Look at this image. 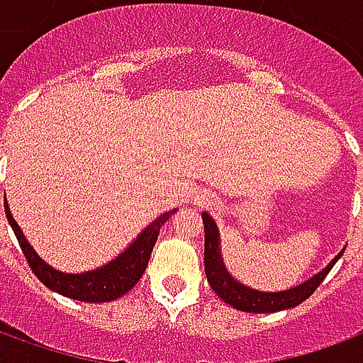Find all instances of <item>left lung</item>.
<instances>
[{"label":"left lung","mask_w":363,"mask_h":363,"mask_svg":"<svg viewBox=\"0 0 363 363\" xmlns=\"http://www.w3.org/2000/svg\"><path fill=\"white\" fill-rule=\"evenodd\" d=\"M204 220V270L208 276V281L212 289L218 296L225 301V303L233 305L235 309L245 313H276L281 309H291L296 305L303 303L307 297L311 296L315 289L319 288L320 281L327 278L330 268L335 267V262L340 259V255L336 257L330 264H328L323 272L313 276L311 280L303 281L301 286L289 288L286 291H274V294H264V291H257L235 281L228 274L223 260L220 255V235H218V228L216 221L208 216L202 213Z\"/></svg>","instance_id":"obj_1"}]
</instances>
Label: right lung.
I'll return each instance as SVG.
<instances>
[{
	"instance_id": "1",
	"label": "right lung",
	"mask_w": 363,
	"mask_h": 363,
	"mask_svg": "<svg viewBox=\"0 0 363 363\" xmlns=\"http://www.w3.org/2000/svg\"><path fill=\"white\" fill-rule=\"evenodd\" d=\"M174 212L177 210L165 212L161 218L151 221L150 225L143 229L140 237L128 247L126 251L114 260H111L108 264H104L103 268H96V270L83 274H64L54 270L44 260L38 259V255L25 241L21 229L17 228L13 216L9 213V208L5 204L7 221L11 223L13 233L17 237V241H19L21 251L25 255L28 267L35 272L36 278L43 281L46 288L54 289V291H58L62 296L72 297V299H77V301H89V303H104V301L118 299L120 296H124V294H128L130 289L134 288L135 284L140 281V278H142V274L145 272L147 262H150L153 245L157 241L159 229Z\"/></svg>"
}]
</instances>
